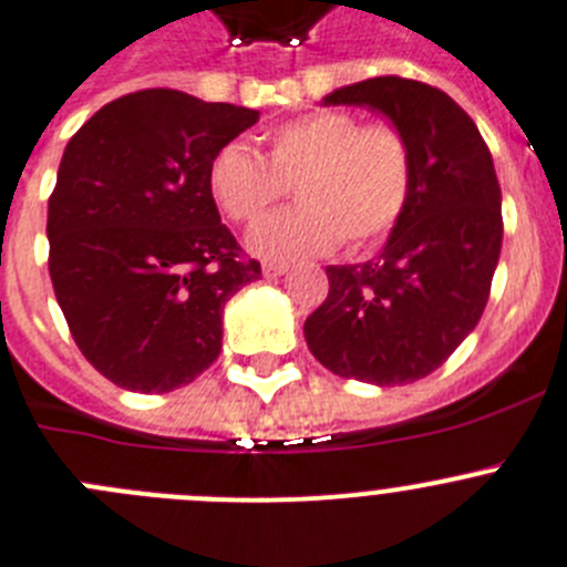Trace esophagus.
Returning <instances> with one entry per match:
<instances>
[{
  "label": "esophagus",
  "instance_id": "esophagus-1",
  "mask_svg": "<svg viewBox=\"0 0 567 567\" xmlns=\"http://www.w3.org/2000/svg\"><path fill=\"white\" fill-rule=\"evenodd\" d=\"M262 274H265V277H282V274H288V265H285V262H265Z\"/></svg>",
  "mask_w": 567,
  "mask_h": 567
}]
</instances>
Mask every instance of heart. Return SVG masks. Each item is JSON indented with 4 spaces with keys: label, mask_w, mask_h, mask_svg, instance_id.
<instances>
[{
    "label": "heart",
    "mask_w": 567,
    "mask_h": 567,
    "mask_svg": "<svg viewBox=\"0 0 567 567\" xmlns=\"http://www.w3.org/2000/svg\"><path fill=\"white\" fill-rule=\"evenodd\" d=\"M268 155L231 141L208 166V192L234 223L259 220L293 186L299 206L257 223L248 248L296 262L390 237L412 197V146L395 124L353 112H313L268 135Z\"/></svg>",
    "instance_id": "heart-1"
}]
</instances>
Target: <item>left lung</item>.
I'll use <instances>...</instances> for the list:
<instances>
[{
  "mask_svg": "<svg viewBox=\"0 0 567 567\" xmlns=\"http://www.w3.org/2000/svg\"><path fill=\"white\" fill-rule=\"evenodd\" d=\"M324 104L370 106L412 146V197L384 251L330 265L305 321L310 353L341 379L395 386L430 375L477 328L503 246L499 183L474 121L437 86L379 75Z\"/></svg>",
  "mask_w": 567,
  "mask_h": 567,
  "instance_id": "obj_1",
  "label": "left lung"
}]
</instances>
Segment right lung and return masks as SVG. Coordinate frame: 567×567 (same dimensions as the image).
Returning a JSON list of instances; mask_svg holds the SVG:
<instances>
[{
    "label": "right lung",
    "mask_w": 567,
    "mask_h": 567,
    "mask_svg": "<svg viewBox=\"0 0 567 567\" xmlns=\"http://www.w3.org/2000/svg\"><path fill=\"white\" fill-rule=\"evenodd\" d=\"M257 121L157 86L110 101L70 137L48 203L50 279L112 384L172 392L220 355L223 308L262 268L220 223L208 166Z\"/></svg>",
    "instance_id": "add662e5"
}]
</instances>
